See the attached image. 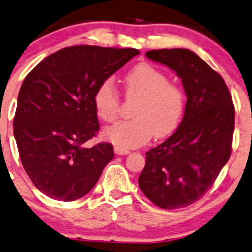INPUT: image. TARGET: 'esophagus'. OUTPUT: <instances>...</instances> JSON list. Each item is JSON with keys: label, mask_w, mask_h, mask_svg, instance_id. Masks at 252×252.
<instances>
[{"label": "esophagus", "mask_w": 252, "mask_h": 252, "mask_svg": "<svg viewBox=\"0 0 252 252\" xmlns=\"http://www.w3.org/2000/svg\"><path fill=\"white\" fill-rule=\"evenodd\" d=\"M115 154H117V155H128V154H130V150L121 147H115Z\"/></svg>", "instance_id": "1"}]
</instances>
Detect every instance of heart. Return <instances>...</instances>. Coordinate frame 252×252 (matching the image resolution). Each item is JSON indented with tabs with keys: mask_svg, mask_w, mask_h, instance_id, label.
I'll list each match as a JSON object with an SVG mask.
<instances>
[{
	"mask_svg": "<svg viewBox=\"0 0 252 252\" xmlns=\"http://www.w3.org/2000/svg\"><path fill=\"white\" fill-rule=\"evenodd\" d=\"M124 88L126 98L138 99L135 120L109 126L104 131L105 138L126 149L143 145L154 135L166 137L178 128L186 108V96L180 87L169 83L164 72L149 63H139L126 75ZM120 103L114 82L103 81L94 96L98 117L104 122H114L118 117Z\"/></svg>",
	"mask_w": 252,
	"mask_h": 252,
	"instance_id": "heart-1",
	"label": "heart"
}]
</instances>
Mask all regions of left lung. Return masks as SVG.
<instances>
[{
	"label": "left lung",
	"mask_w": 252,
	"mask_h": 252,
	"mask_svg": "<svg viewBox=\"0 0 252 252\" xmlns=\"http://www.w3.org/2000/svg\"><path fill=\"white\" fill-rule=\"evenodd\" d=\"M145 56L177 74L188 101L174 134L145 154L138 184L157 207L184 208L207 193L229 160L235 108L222 76L193 51L158 49Z\"/></svg>",
	"instance_id": "left-lung-1"
}]
</instances>
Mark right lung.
Segmentation results:
<instances>
[{"label": "right lung", "mask_w": 252, "mask_h": 252, "mask_svg": "<svg viewBox=\"0 0 252 252\" xmlns=\"http://www.w3.org/2000/svg\"><path fill=\"white\" fill-rule=\"evenodd\" d=\"M139 51L74 45L45 57L24 78L17 97L14 136L34 186L70 202L95 187L114 158L110 143L83 144L98 132L96 89Z\"/></svg>", "instance_id": "obj_1"}]
</instances>
